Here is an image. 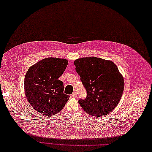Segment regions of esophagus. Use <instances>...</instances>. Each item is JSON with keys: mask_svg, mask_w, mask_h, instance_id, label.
Returning <instances> with one entry per match:
<instances>
[{"mask_svg": "<svg viewBox=\"0 0 152 152\" xmlns=\"http://www.w3.org/2000/svg\"><path fill=\"white\" fill-rule=\"evenodd\" d=\"M72 96L73 98H76L77 95V93L76 92H73L72 94Z\"/></svg>", "mask_w": 152, "mask_h": 152, "instance_id": "esophagus-1", "label": "esophagus"}]
</instances>
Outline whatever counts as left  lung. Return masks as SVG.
<instances>
[{"label": "left lung", "instance_id": "left-lung-1", "mask_svg": "<svg viewBox=\"0 0 152 152\" xmlns=\"http://www.w3.org/2000/svg\"><path fill=\"white\" fill-rule=\"evenodd\" d=\"M76 71L87 91V97L79 103L88 114L100 117L108 115L118 104L124 81L117 66L111 61L96 57L74 62Z\"/></svg>", "mask_w": 152, "mask_h": 152}]
</instances>
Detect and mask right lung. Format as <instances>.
I'll return each mask as SVG.
<instances>
[{
	"label": "right lung",
	"mask_w": 152,
	"mask_h": 152,
	"mask_svg": "<svg viewBox=\"0 0 152 152\" xmlns=\"http://www.w3.org/2000/svg\"><path fill=\"white\" fill-rule=\"evenodd\" d=\"M67 65L66 59L48 58L29 68L24 80L25 93L36 112L52 116L61 112L68 101L70 96L63 93L64 83L58 79Z\"/></svg>",
	"instance_id": "1"
}]
</instances>
